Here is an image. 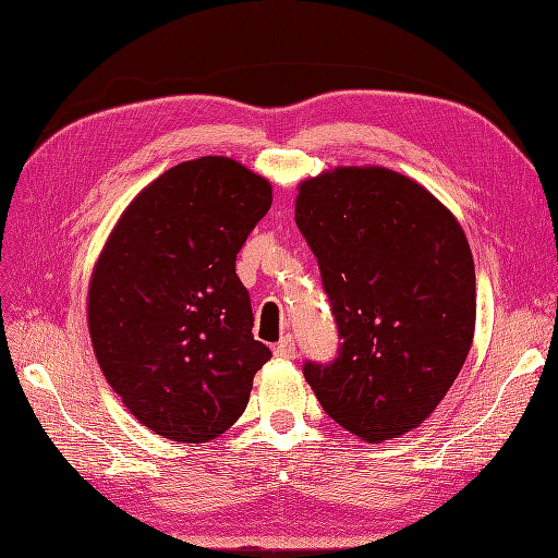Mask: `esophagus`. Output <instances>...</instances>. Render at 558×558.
Segmentation results:
<instances>
[{
  "instance_id": "34e87169",
  "label": "esophagus",
  "mask_w": 558,
  "mask_h": 558,
  "mask_svg": "<svg viewBox=\"0 0 558 558\" xmlns=\"http://www.w3.org/2000/svg\"><path fill=\"white\" fill-rule=\"evenodd\" d=\"M274 353L278 355V357H287V360H292V357H296V342H294V337L292 335H284L280 342L274 347Z\"/></svg>"
}]
</instances>
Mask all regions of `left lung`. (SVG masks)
<instances>
[{"label": "left lung", "instance_id": "8db88e82", "mask_svg": "<svg viewBox=\"0 0 558 558\" xmlns=\"http://www.w3.org/2000/svg\"><path fill=\"white\" fill-rule=\"evenodd\" d=\"M296 226L342 339L330 365L305 362V380L360 440L417 428L474 339L476 276L463 228L430 191L383 166L303 180Z\"/></svg>", "mask_w": 558, "mask_h": 558}]
</instances>
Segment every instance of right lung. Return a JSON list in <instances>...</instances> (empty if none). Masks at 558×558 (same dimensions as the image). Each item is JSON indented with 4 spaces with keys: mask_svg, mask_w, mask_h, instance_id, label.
Masks as SVG:
<instances>
[{
    "mask_svg": "<svg viewBox=\"0 0 558 558\" xmlns=\"http://www.w3.org/2000/svg\"><path fill=\"white\" fill-rule=\"evenodd\" d=\"M271 201L269 180L230 157L182 161L128 205L93 266L98 365L130 413L168 440L219 438L271 357L234 271Z\"/></svg>",
    "mask_w": 558,
    "mask_h": 558,
    "instance_id": "obj_1",
    "label": "right lung"
}]
</instances>
